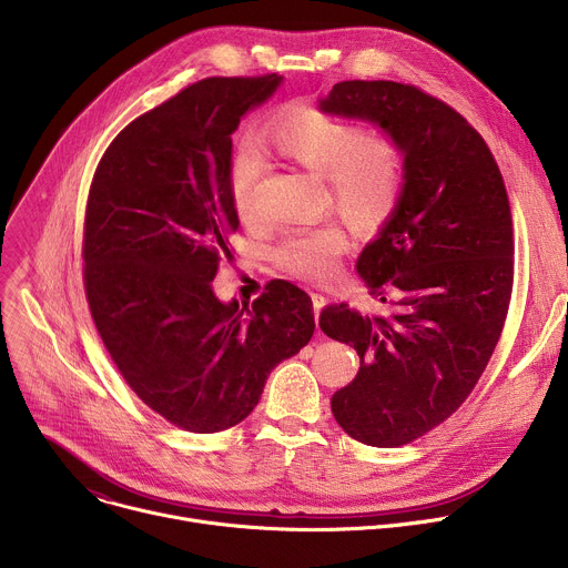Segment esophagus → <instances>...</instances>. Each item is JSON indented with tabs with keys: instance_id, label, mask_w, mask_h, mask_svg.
<instances>
[{
	"instance_id": "1",
	"label": "esophagus",
	"mask_w": 568,
	"mask_h": 568,
	"mask_svg": "<svg viewBox=\"0 0 568 568\" xmlns=\"http://www.w3.org/2000/svg\"><path fill=\"white\" fill-rule=\"evenodd\" d=\"M323 305H326V296H321V294H314V292H312V307H314V318H316V323H318V314H321Z\"/></svg>"
}]
</instances>
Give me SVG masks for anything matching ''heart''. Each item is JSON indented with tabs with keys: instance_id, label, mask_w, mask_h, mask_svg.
<instances>
[{
	"instance_id": "heart-1",
	"label": "heart",
	"mask_w": 568,
	"mask_h": 568,
	"mask_svg": "<svg viewBox=\"0 0 568 568\" xmlns=\"http://www.w3.org/2000/svg\"><path fill=\"white\" fill-rule=\"evenodd\" d=\"M265 143L278 156L326 182L328 197L357 231L373 233L395 213L404 191V156L399 145L366 125L316 110L292 105L265 125ZM267 156L254 141L240 143L231 156L229 184L237 217L263 224L261 182ZM351 240L342 224L326 222L285 233L274 247V263L307 283L331 281Z\"/></svg>"
}]
</instances>
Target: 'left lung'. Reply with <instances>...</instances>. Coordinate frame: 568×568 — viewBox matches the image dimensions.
I'll list each match as a JSON object with an SVG mask.
<instances>
[{"mask_svg":"<svg viewBox=\"0 0 568 568\" xmlns=\"http://www.w3.org/2000/svg\"><path fill=\"white\" fill-rule=\"evenodd\" d=\"M321 110L366 119L404 154L402 200L357 272L384 314L326 305L318 326L359 355L331 407L371 447H399L445 423L488 366L515 278L513 215L501 171L454 108L416 85L344 80Z\"/></svg>","mask_w":568,"mask_h":568,"instance_id":"8db88e82","label":"left lung"}]
</instances>
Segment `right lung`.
Masks as SVG:
<instances>
[{"mask_svg": "<svg viewBox=\"0 0 568 568\" xmlns=\"http://www.w3.org/2000/svg\"><path fill=\"white\" fill-rule=\"evenodd\" d=\"M283 75H213L128 123L101 156L85 209L83 283L128 386L171 425L213 434L245 420L276 364L314 333L310 296L272 281L220 303L233 261L231 134Z\"/></svg>", "mask_w": 568, "mask_h": 568, "instance_id": "obj_1", "label": "right lung"}]
</instances>
